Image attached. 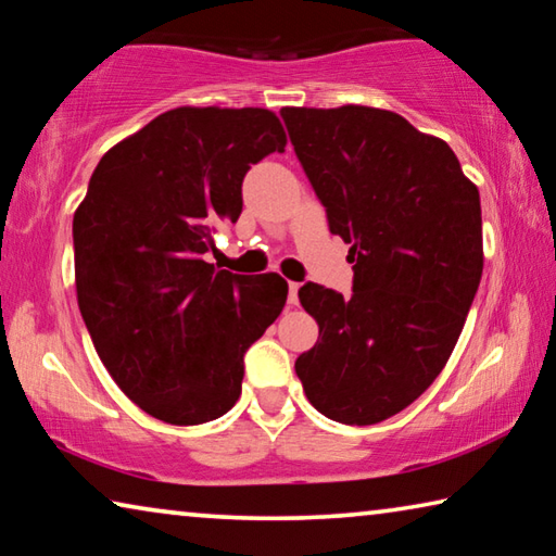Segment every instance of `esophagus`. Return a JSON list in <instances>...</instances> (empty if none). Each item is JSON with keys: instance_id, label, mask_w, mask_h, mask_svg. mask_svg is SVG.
<instances>
[{"instance_id": "esophagus-1", "label": "esophagus", "mask_w": 556, "mask_h": 556, "mask_svg": "<svg viewBox=\"0 0 556 556\" xmlns=\"http://www.w3.org/2000/svg\"><path fill=\"white\" fill-rule=\"evenodd\" d=\"M299 304V285L296 281H289V306Z\"/></svg>"}]
</instances>
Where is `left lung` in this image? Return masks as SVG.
I'll list each match as a JSON object with an SVG mask.
<instances>
[{
  "instance_id": "1",
  "label": "left lung",
  "mask_w": 556,
  "mask_h": 556,
  "mask_svg": "<svg viewBox=\"0 0 556 556\" xmlns=\"http://www.w3.org/2000/svg\"><path fill=\"white\" fill-rule=\"evenodd\" d=\"M289 139L351 244L353 294L306 281L318 341L296 357L308 402L365 427L392 417L444 370L483 275L481 195L444 139L397 112L285 108Z\"/></svg>"
}]
</instances>
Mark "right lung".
<instances>
[{
    "instance_id": "right-lung-1",
    "label": "right lung",
    "mask_w": 556,
    "mask_h": 556,
    "mask_svg": "<svg viewBox=\"0 0 556 556\" xmlns=\"http://www.w3.org/2000/svg\"><path fill=\"white\" fill-rule=\"evenodd\" d=\"M262 108H176L100 159L73 215L83 321L112 380L166 425L218 419L242 392L248 348L287 281L213 267V232L242 213L250 164L285 152Z\"/></svg>"
}]
</instances>
